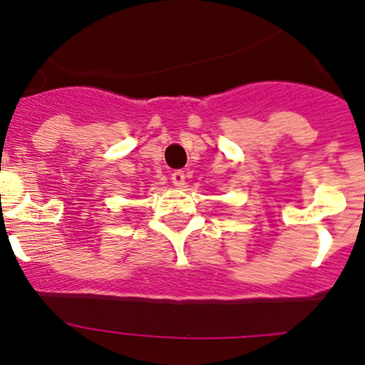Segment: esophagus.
<instances>
[{"label":"esophagus","instance_id":"obj_1","mask_svg":"<svg viewBox=\"0 0 365 365\" xmlns=\"http://www.w3.org/2000/svg\"><path fill=\"white\" fill-rule=\"evenodd\" d=\"M172 182L173 186H177V188H182V186L186 185V175L185 172H180V170H177V172L172 173Z\"/></svg>","mask_w":365,"mask_h":365}]
</instances>
